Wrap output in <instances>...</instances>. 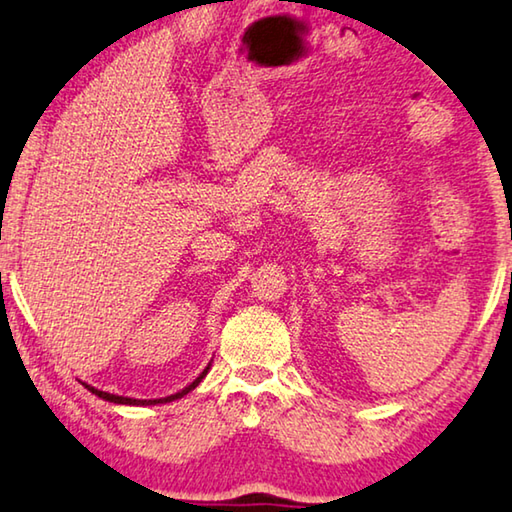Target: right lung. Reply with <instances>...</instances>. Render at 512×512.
<instances>
[{"mask_svg":"<svg viewBox=\"0 0 512 512\" xmlns=\"http://www.w3.org/2000/svg\"><path fill=\"white\" fill-rule=\"evenodd\" d=\"M207 369H210V365H207L203 372H201V376H198V379L191 383V385H187V388L184 390H180V392H175V395H168V397H161V399H133V397H120V395H110V392H103V390H96V388H92V385H87V383H83L87 390L92 392V395H96V397H101V399H106V402H113V404H129V406H152V404H166V402H173V399H180V397H184L187 395V392H191L196 388L198 383H201L203 379H205V374H207Z\"/></svg>","mask_w":512,"mask_h":512,"instance_id":"right-lung-1","label":"right lung"}]
</instances>
